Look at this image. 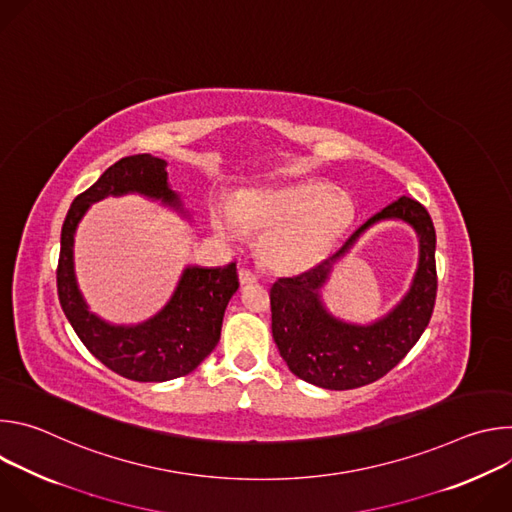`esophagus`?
I'll use <instances>...</instances> for the list:
<instances>
[{
    "label": "esophagus",
    "mask_w": 512,
    "mask_h": 512,
    "mask_svg": "<svg viewBox=\"0 0 512 512\" xmlns=\"http://www.w3.org/2000/svg\"><path fill=\"white\" fill-rule=\"evenodd\" d=\"M239 281H241V285L257 283V275H255L251 269H245V267H241V269H239Z\"/></svg>",
    "instance_id": "34e87169"
}]
</instances>
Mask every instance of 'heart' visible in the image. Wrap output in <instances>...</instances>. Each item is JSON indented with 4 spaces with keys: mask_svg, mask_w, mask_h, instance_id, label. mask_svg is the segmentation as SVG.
Returning <instances> with one entry per match:
<instances>
[{
    "mask_svg": "<svg viewBox=\"0 0 512 512\" xmlns=\"http://www.w3.org/2000/svg\"><path fill=\"white\" fill-rule=\"evenodd\" d=\"M229 218L212 214L214 231L227 241L243 231L259 233L267 265L300 273L322 263L354 221V202L324 182H302L277 190H245L231 198Z\"/></svg>",
    "mask_w": 512,
    "mask_h": 512,
    "instance_id": "heart-1",
    "label": "heart"
}]
</instances>
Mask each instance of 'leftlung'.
<instances>
[{
	"instance_id": "left-lung-1",
	"label": "left lung",
	"mask_w": 512,
	"mask_h": 512,
	"mask_svg": "<svg viewBox=\"0 0 512 512\" xmlns=\"http://www.w3.org/2000/svg\"><path fill=\"white\" fill-rule=\"evenodd\" d=\"M401 217L420 237V267L410 294L383 321L369 327L332 319L319 302L331 263L371 224ZM437 294L435 229L423 204L409 196L385 206L356 229L330 259L294 277H279L271 291V330L289 371L330 391L364 387L385 377L405 358L427 328Z\"/></svg>"
}]
</instances>
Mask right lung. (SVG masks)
Here are the masks:
<instances>
[{
	"instance_id": "1",
	"label": "right lung",
	"mask_w": 512,
	"mask_h": 512,
	"mask_svg": "<svg viewBox=\"0 0 512 512\" xmlns=\"http://www.w3.org/2000/svg\"><path fill=\"white\" fill-rule=\"evenodd\" d=\"M127 192H139L180 208V198L168 186L166 160L150 154L121 158L85 192H81L64 218L60 257L56 267L58 300L70 326L89 352L113 373L139 381L162 383L192 373L221 340L223 316L239 289L237 265L202 269L188 267L168 306L139 326H111L87 310L81 296L72 243L89 204Z\"/></svg>"
}]
</instances>
